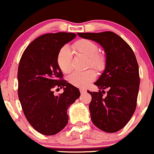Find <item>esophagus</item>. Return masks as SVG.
<instances>
[{"label":"esophagus","mask_w":154,"mask_h":154,"mask_svg":"<svg viewBox=\"0 0 154 154\" xmlns=\"http://www.w3.org/2000/svg\"><path fill=\"white\" fill-rule=\"evenodd\" d=\"M86 92H87V90H84V89H80V92H81V94L85 93Z\"/></svg>","instance_id":"34e87169"}]
</instances>
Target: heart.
I'll list each match as a JSON object with an SVG mask.
<instances>
[{
	"mask_svg": "<svg viewBox=\"0 0 154 154\" xmlns=\"http://www.w3.org/2000/svg\"><path fill=\"white\" fill-rule=\"evenodd\" d=\"M73 50L88 58L92 67L100 70L103 67L104 59L99 55V48L96 43L87 39H81L72 45ZM57 63L60 70L67 73L72 70V54L70 49L64 46L59 51L57 56ZM95 73L93 70H89L84 72H74L68 77L69 82L78 87H84L95 79Z\"/></svg>",
	"mask_w": 154,
	"mask_h": 154,
	"instance_id": "obj_1",
	"label": "heart"
}]
</instances>
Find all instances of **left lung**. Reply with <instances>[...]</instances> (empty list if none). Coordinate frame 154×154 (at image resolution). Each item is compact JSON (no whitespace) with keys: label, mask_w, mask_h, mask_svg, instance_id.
<instances>
[{"label":"left lung","mask_w":154,"mask_h":154,"mask_svg":"<svg viewBox=\"0 0 154 154\" xmlns=\"http://www.w3.org/2000/svg\"><path fill=\"white\" fill-rule=\"evenodd\" d=\"M84 39L102 46L106 55L105 69L94 84L99 92H90L89 109L95 126L107 133L123 128L134 113L140 88L139 67L136 57L124 39L112 31L78 33ZM108 88L107 96L104 90Z\"/></svg>","instance_id":"8db88e82"}]
</instances>
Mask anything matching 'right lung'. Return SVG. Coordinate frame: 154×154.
Masks as SVG:
<instances>
[{
    "label": "right lung",
    "mask_w": 154,
    "mask_h": 154,
    "mask_svg": "<svg viewBox=\"0 0 154 154\" xmlns=\"http://www.w3.org/2000/svg\"><path fill=\"white\" fill-rule=\"evenodd\" d=\"M76 35L46 34L34 39L23 54L18 67V97L30 125L44 135H54L67 125V111L80 97L79 90L62 80L57 63L59 51ZM63 88L56 97L52 89ZM59 89V88H58Z\"/></svg>",
    "instance_id": "right-lung-1"
}]
</instances>
